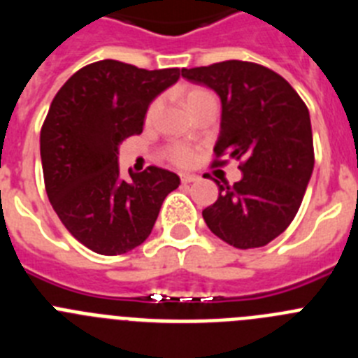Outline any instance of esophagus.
Instances as JSON below:
<instances>
[{
  "label": "esophagus",
  "instance_id": "1",
  "mask_svg": "<svg viewBox=\"0 0 358 358\" xmlns=\"http://www.w3.org/2000/svg\"><path fill=\"white\" fill-rule=\"evenodd\" d=\"M199 181V177L194 176V173H181V182L182 185H189V182Z\"/></svg>",
  "mask_w": 358,
  "mask_h": 358
}]
</instances>
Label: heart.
I'll use <instances>...</instances> for the list:
<instances>
[{"label": "heart", "instance_id": "heart-1", "mask_svg": "<svg viewBox=\"0 0 358 358\" xmlns=\"http://www.w3.org/2000/svg\"><path fill=\"white\" fill-rule=\"evenodd\" d=\"M208 94H211L210 91L202 90V87H192V90L186 91V103H188V107H189L192 103H195L197 100H201V98L208 96ZM156 109H157V102H152L150 107H148V110H147L148 120L154 116ZM164 157H166L170 163L177 164V166H189V164H194V161L197 159V154H195L194 148L188 147V145L172 143L164 148Z\"/></svg>", "mask_w": 358, "mask_h": 358}]
</instances>
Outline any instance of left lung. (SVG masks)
Returning <instances> with one entry per match:
<instances>
[{"instance_id": "left-lung-1", "label": "left lung", "mask_w": 358, "mask_h": 358, "mask_svg": "<svg viewBox=\"0 0 358 358\" xmlns=\"http://www.w3.org/2000/svg\"><path fill=\"white\" fill-rule=\"evenodd\" d=\"M181 73L222 102L211 166L233 157L243 173L233 186L217 182L218 199L202 211L204 222L233 248H264L290 226L314 170L308 107L285 78L256 62L224 61Z\"/></svg>"}]
</instances>
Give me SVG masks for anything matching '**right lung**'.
<instances>
[{
  "mask_svg": "<svg viewBox=\"0 0 358 358\" xmlns=\"http://www.w3.org/2000/svg\"><path fill=\"white\" fill-rule=\"evenodd\" d=\"M179 68L141 69L98 61L73 73L41 129L44 186L61 222L98 255L141 245L179 177L159 166L120 176L118 145L143 132L150 102L179 80Z\"/></svg>",
  "mask_w": 358,
  "mask_h": 358,
  "instance_id": "1",
  "label": "right lung"
}]
</instances>
